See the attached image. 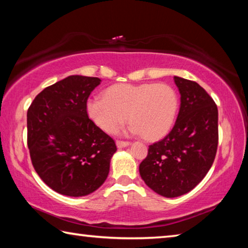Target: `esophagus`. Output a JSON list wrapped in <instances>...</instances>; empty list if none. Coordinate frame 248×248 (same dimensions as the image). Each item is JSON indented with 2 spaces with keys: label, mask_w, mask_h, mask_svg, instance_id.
Here are the masks:
<instances>
[{
  "label": "esophagus",
  "mask_w": 248,
  "mask_h": 248,
  "mask_svg": "<svg viewBox=\"0 0 248 248\" xmlns=\"http://www.w3.org/2000/svg\"><path fill=\"white\" fill-rule=\"evenodd\" d=\"M116 144H117V148L121 149V148H125V146L130 145V142L129 141H117Z\"/></svg>",
  "instance_id": "obj_1"
}]
</instances>
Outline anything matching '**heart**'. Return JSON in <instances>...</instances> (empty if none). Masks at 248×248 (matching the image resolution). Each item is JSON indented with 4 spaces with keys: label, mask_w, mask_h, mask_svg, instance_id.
<instances>
[{
    "label": "heart",
    "mask_w": 248,
    "mask_h": 248,
    "mask_svg": "<svg viewBox=\"0 0 248 248\" xmlns=\"http://www.w3.org/2000/svg\"><path fill=\"white\" fill-rule=\"evenodd\" d=\"M179 98L170 85L158 83L117 84L105 96H92L86 102L91 120L107 133H115L128 118V131L143 134L148 140L169 133L178 112Z\"/></svg>",
    "instance_id": "1"
}]
</instances>
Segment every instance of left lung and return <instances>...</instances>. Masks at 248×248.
I'll list each match as a JSON object with an SVG mask.
<instances>
[{
    "mask_svg": "<svg viewBox=\"0 0 248 248\" xmlns=\"http://www.w3.org/2000/svg\"><path fill=\"white\" fill-rule=\"evenodd\" d=\"M180 108L171 131L149 146L139 166L141 178L156 194L174 198L198 185L215 161L217 107L198 83L174 77Z\"/></svg>",
    "mask_w": 248,
    "mask_h": 248,
    "instance_id": "obj_1",
    "label": "left lung"
}]
</instances>
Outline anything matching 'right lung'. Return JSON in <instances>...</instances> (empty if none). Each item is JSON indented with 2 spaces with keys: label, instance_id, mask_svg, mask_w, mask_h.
Listing matches in <instances>:
<instances>
[{
  "label": "right lung",
  "instance_id": "obj_1",
  "mask_svg": "<svg viewBox=\"0 0 248 248\" xmlns=\"http://www.w3.org/2000/svg\"><path fill=\"white\" fill-rule=\"evenodd\" d=\"M100 78L70 75L46 87L27 111L31 163L61 195H90L106 180L115 141L89 118L86 102Z\"/></svg>",
  "mask_w": 248,
  "mask_h": 248
}]
</instances>
